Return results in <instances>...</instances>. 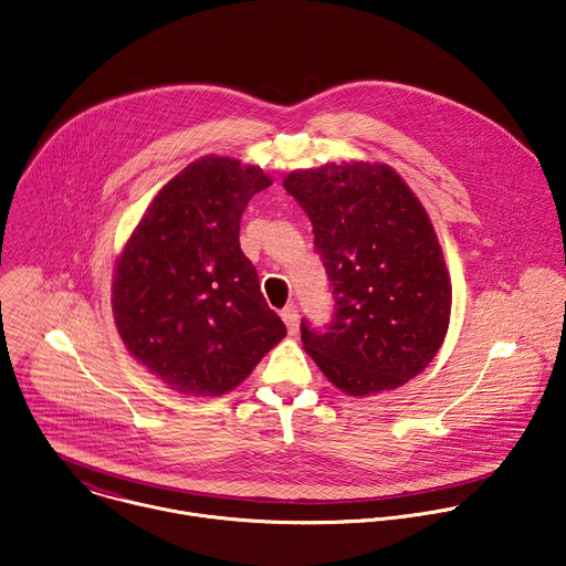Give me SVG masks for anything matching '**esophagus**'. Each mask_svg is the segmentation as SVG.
Instances as JSON below:
<instances>
[{"instance_id":"esophagus-1","label":"esophagus","mask_w":566,"mask_h":566,"mask_svg":"<svg viewBox=\"0 0 566 566\" xmlns=\"http://www.w3.org/2000/svg\"><path fill=\"white\" fill-rule=\"evenodd\" d=\"M282 319H284V324H286V328H289V335H295V333H297V324H300V311H297V306H295V304L284 306Z\"/></svg>"}]
</instances>
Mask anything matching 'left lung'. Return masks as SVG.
<instances>
[{
  "mask_svg": "<svg viewBox=\"0 0 566 566\" xmlns=\"http://www.w3.org/2000/svg\"><path fill=\"white\" fill-rule=\"evenodd\" d=\"M284 189L313 224L335 300L324 328L302 319L306 353L353 397L403 386L450 324L452 286L426 209L388 165L302 169Z\"/></svg>",
  "mask_w": 566,
  "mask_h": 566,
  "instance_id": "obj_1",
  "label": "left lung"
}]
</instances>
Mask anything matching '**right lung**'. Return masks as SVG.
I'll return each instance as SVG.
<instances>
[{
	"label": "right lung",
	"instance_id": "1",
	"mask_svg": "<svg viewBox=\"0 0 566 566\" xmlns=\"http://www.w3.org/2000/svg\"><path fill=\"white\" fill-rule=\"evenodd\" d=\"M271 178L207 156L147 207L116 264L112 308L127 350L174 390L235 388L286 335L240 249V220Z\"/></svg>",
	"mask_w": 566,
	"mask_h": 566
}]
</instances>
